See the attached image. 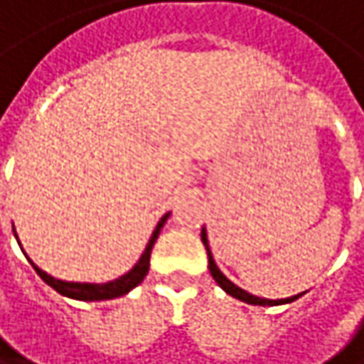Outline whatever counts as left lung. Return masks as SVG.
Wrapping results in <instances>:
<instances>
[{
    "instance_id": "left-lung-1",
    "label": "left lung",
    "mask_w": 364,
    "mask_h": 364,
    "mask_svg": "<svg viewBox=\"0 0 364 364\" xmlns=\"http://www.w3.org/2000/svg\"><path fill=\"white\" fill-rule=\"evenodd\" d=\"M200 240H203V245L207 248V257H209V272L213 275V279L220 284V288L223 292H228L230 296H234V299L242 300V302H247V304H259V306H265V304H288V302H294L296 299H300L302 294H296V296H290V299H279V300H267V299H259V296H252V294H248L247 290H242V288H238L234 282H230L223 273L220 272V267L215 265V261H213V255H211V248H209V240H207V232H205V228L200 230Z\"/></svg>"
}]
</instances>
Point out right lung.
I'll return each instance as SVG.
<instances>
[{
  "label": "right lung",
  "instance_id": "1",
  "mask_svg": "<svg viewBox=\"0 0 364 364\" xmlns=\"http://www.w3.org/2000/svg\"><path fill=\"white\" fill-rule=\"evenodd\" d=\"M169 213H166L157 228L153 230L151 238H149V245L144 248V252L141 255L139 263L130 269L128 273H124L122 277H117L114 282H105V284H80V282H64V279H58V277H51L49 273H45L43 269H39L31 259V265L33 269L39 273V277L47 284L51 286L55 292H60L62 296H68V299L74 300H109V299H117V296H124L128 294L132 288H136L141 282L144 279V275L149 273V263H151V250H153V245L155 240L159 238V232L164 228V223L168 221Z\"/></svg>",
  "mask_w": 364,
  "mask_h": 364
}]
</instances>
